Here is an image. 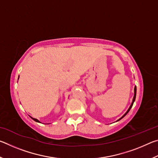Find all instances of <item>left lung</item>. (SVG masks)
Segmentation results:
<instances>
[{
  "label": "left lung",
  "instance_id": "obj_1",
  "mask_svg": "<svg viewBox=\"0 0 158 158\" xmlns=\"http://www.w3.org/2000/svg\"><path fill=\"white\" fill-rule=\"evenodd\" d=\"M134 92H135V94H134V97H133V99H132V103H131V105H130V107H129V109H127V111L125 112V114L123 115V116L122 117H121L118 120V121H120V120L121 119H122L125 116H126V114L128 113V112L130 111V109L132 108V105H133V104H134V102L135 101V98H136V94H137V87L136 86H135V89H134Z\"/></svg>",
  "mask_w": 158,
  "mask_h": 158
}]
</instances>
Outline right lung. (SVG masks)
Instances as JSON below:
<instances>
[{"mask_svg":"<svg viewBox=\"0 0 158 158\" xmlns=\"http://www.w3.org/2000/svg\"><path fill=\"white\" fill-rule=\"evenodd\" d=\"M18 79H19V78H18ZM31 118L32 119H33V121H35V122H37V123H40V122L39 121H38V120H37V119H36V118H33V117H31V116H30Z\"/></svg>","mask_w":158,"mask_h":158,"instance_id":"obj_1","label":"right lung"}]
</instances>
